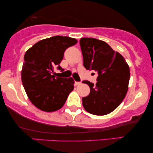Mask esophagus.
<instances>
[{
  "label": "esophagus",
  "mask_w": 153,
  "mask_h": 153,
  "mask_svg": "<svg viewBox=\"0 0 153 153\" xmlns=\"http://www.w3.org/2000/svg\"><path fill=\"white\" fill-rule=\"evenodd\" d=\"M80 84H81V82H80L75 81V86H78V85H80Z\"/></svg>",
  "instance_id": "1"
}]
</instances>
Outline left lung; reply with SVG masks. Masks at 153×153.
I'll return each instance as SVG.
<instances>
[{"label": "left lung", "instance_id": "1", "mask_svg": "<svg viewBox=\"0 0 153 153\" xmlns=\"http://www.w3.org/2000/svg\"><path fill=\"white\" fill-rule=\"evenodd\" d=\"M83 65L99 74L96 85L84 80L90 94L82 99L86 111L94 115H106L115 110L125 98L130 71L125 59L105 42L94 38L80 39Z\"/></svg>", "mask_w": 153, "mask_h": 153}]
</instances>
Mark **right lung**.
<instances>
[{
  "label": "right lung",
  "instance_id": "1",
  "mask_svg": "<svg viewBox=\"0 0 153 153\" xmlns=\"http://www.w3.org/2000/svg\"><path fill=\"white\" fill-rule=\"evenodd\" d=\"M78 42L75 38L54 36L41 40L26 52L22 80L26 94L39 109L52 112L64 106L74 89L73 78H57L52 74L62 60L67 48Z\"/></svg>",
  "mask_w": 153,
  "mask_h": 153
}]
</instances>
